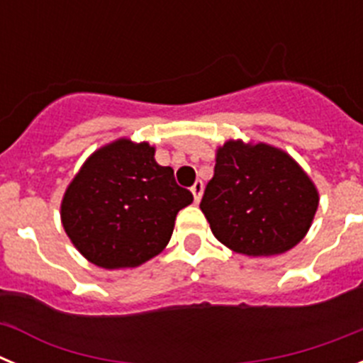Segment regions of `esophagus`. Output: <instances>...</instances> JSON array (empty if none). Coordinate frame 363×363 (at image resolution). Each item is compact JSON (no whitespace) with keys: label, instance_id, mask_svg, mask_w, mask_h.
<instances>
[{"label":"esophagus","instance_id":"1","mask_svg":"<svg viewBox=\"0 0 363 363\" xmlns=\"http://www.w3.org/2000/svg\"><path fill=\"white\" fill-rule=\"evenodd\" d=\"M191 192H192V196H194V201H200L201 198V192H203V184H201V179H196L194 182V185L191 187Z\"/></svg>","mask_w":363,"mask_h":363}]
</instances>
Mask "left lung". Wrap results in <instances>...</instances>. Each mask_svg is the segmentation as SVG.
<instances>
[{"label":"left lung","mask_w":363,"mask_h":363,"mask_svg":"<svg viewBox=\"0 0 363 363\" xmlns=\"http://www.w3.org/2000/svg\"><path fill=\"white\" fill-rule=\"evenodd\" d=\"M200 209L214 236L234 252L281 255L309 230L318 191L284 150L229 140L218 149Z\"/></svg>","instance_id":"1"}]
</instances>
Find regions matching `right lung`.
<instances>
[{"mask_svg": "<svg viewBox=\"0 0 363 363\" xmlns=\"http://www.w3.org/2000/svg\"><path fill=\"white\" fill-rule=\"evenodd\" d=\"M192 203L154 147L127 138L96 150L67 187L62 223L74 247L98 267H138L165 249L176 214Z\"/></svg>", "mask_w": 363, "mask_h": 363, "instance_id": "1", "label": "right lung"}]
</instances>
